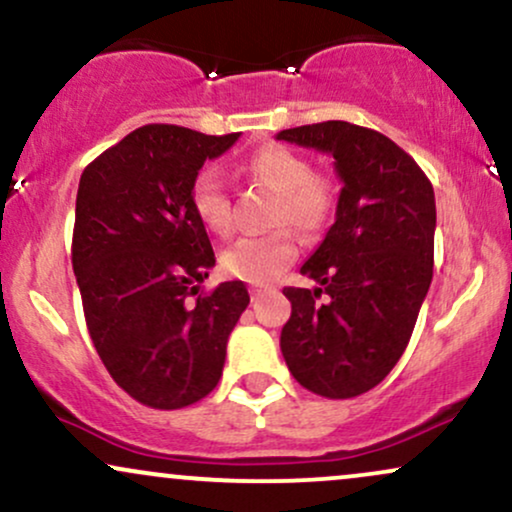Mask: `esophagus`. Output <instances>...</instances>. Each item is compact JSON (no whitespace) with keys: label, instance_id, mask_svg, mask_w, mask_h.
<instances>
[{"label":"esophagus","instance_id":"34e87169","mask_svg":"<svg viewBox=\"0 0 512 512\" xmlns=\"http://www.w3.org/2000/svg\"><path fill=\"white\" fill-rule=\"evenodd\" d=\"M267 288L269 286H262V283H252V286H250V298L257 300L264 291H267Z\"/></svg>","mask_w":512,"mask_h":512}]
</instances>
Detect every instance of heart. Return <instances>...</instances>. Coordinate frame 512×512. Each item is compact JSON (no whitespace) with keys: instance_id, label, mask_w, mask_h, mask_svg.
Returning a JSON list of instances; mask_svg holds the SVG:
<instances>
[{"instance_id":"heart-1","label":"heart","mask_w":512,"mask_h":512,"mask_svg":"<svg viewBox=\"0 0 512 512\" xmlns=\"http://www.w3.org/2000/svg\"><path fill=\"white\" fill-rule=\"evenodd\" d=\"M243 171L255 181L267 183L279 193L276 221L286 219L298 229H319L334 214L336 183L334 178L312 171L303 155L286 145H262L245 157ZM190 202L197 219L217 236L233 229V207L229 186L217 169L207 166L190 186ZM298 257V243L288 229L269 233H248L233 240L221 255L226 274L248 283H269Z\"/></svg>"}]
</instances>
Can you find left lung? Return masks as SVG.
I'll list each match as a JSON object with an SVG mask.
<instances>
[{
	"mask_svg": "<svg viewBox=\"0 0 512 512\" xmlns=\"http://www.w3.org/2000/svg\"><path fill=\"white\" fill-rule=\"evenodd\" d=\"M334 157L336 221L300 267L315 288H283L281 353L307 391L353 398L408 348L434 272V188L408 152L372 128L324 121L276 135Z\"/></svg>",
	"mask_w": 512,
	"mask_h": 512,
	"instance_id": "1",
	"label": "left lung"
}]
</instances>
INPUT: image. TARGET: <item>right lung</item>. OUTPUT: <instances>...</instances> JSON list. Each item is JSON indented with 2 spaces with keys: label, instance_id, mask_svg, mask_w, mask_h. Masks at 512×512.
I'll use <instances>...</instances> for the list:
<instances>
[{
  "label": "right lung",
  "instance_id": "obj_1",
  "mask_svg": "<svg viewBox=\"0 0 512 512\" xmlns=\"http://www.w3.org/2000/svg\"><path fill=\"white\" fill-rule=\"evenodd\" d=\"M238 135L147 123L80 176L71 262L85 324L112 379L150 408H186L219 384L250 303L243 281L200 291L217 260L190 202L202 164Z\"/></svg>",
  "mask_w": 512,
  "mask_h": 512
}]
</instances>
